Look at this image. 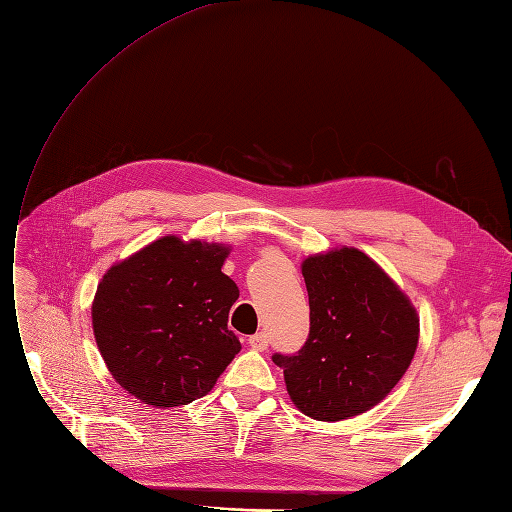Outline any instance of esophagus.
Instances as JSON below:
<instances>
[{
  "label": "esophagus",
  "mask_w": 512,
  "mask_h": 512,
  "mask_svg": "<svg viewBox=\"0 0 512 512\" xmlns=\"http://www.w3.org/2000/svg\"><path fill=\"white\" fill-rule=\"evenodd\" d=\"M249 344L253 346L255 351H266L268 349V344H270V336L266 334V332H259V334H253L251 338H249Z\"/></svg>",
  "instance_id": "34e87169"
}]
</instances>
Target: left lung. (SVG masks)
<instances>
[{
  "instance_id": "left-lung-1",
  "label": "left lung",
  "mask_w": 512,
  "mask_h": 512,
  "mask_svg": "<svg viewBox=\"0 0 512 512\" xmlns=\"http://www.w3.org/2000/svg\"><path fill=\"white\" fill-rule=\"evenodd\" d=\"M302 274L310 332L293 355L274 353L304 415L340 421L398 385L419 342V317L398 285L357 249L308 257Z\"/></svg>"
}]
</instances>
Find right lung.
I'll use <instances>...</instances> for the list:
<instances>
[{"label": "right lung", "instance_id": "1", "mask_svg": "<svg viewBox=\"0 0 512 512\" xmlns=\"http://www.w3.org/2000/svg\"><path fill=\"white\" fill-rule=\"evenodd\" d=\"M227 249L166 236L112 266L95 293L93 332L110 374L144 404L206 395L240 351L227 327L238 285Z\"/></svg>", "mask_w": 512, "mask_h": 512}]
</instances>
